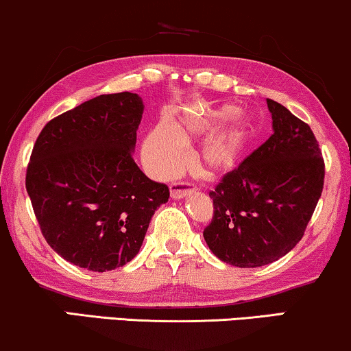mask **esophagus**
<instances>
[{"instance_id":"esophagus-1","label":"esophagus","mask_w":351,"mask_h":351,"mask_svg":"<svg viewBox=\"0 0 351 351\" xmlns=\"http://www.w3.org/2000/svg\"><path fill=\"white\" fill-rule=\"evenodd\" d=\"M194 187L191 184H186V182H175V184L170 186V195L175 200L184 199V197L194 194Z\"/></svg>"}]
</instances>
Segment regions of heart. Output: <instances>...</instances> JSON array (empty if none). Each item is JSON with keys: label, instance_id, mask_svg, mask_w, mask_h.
<instances>
[{"label": "heart", "instance_id": "heart-1", "mask_svg": "<svg viewBox=\"0 0 351 351\" xmlns=\"http://www.w3.org/2000/svg\"><path fill=\"white\" fill-rule=\"evenodd\" d=\"M253 117L234 105L191 108L173 125H157L143 143V160L152 175L173 176L186 164L182 145L206 136L195 152V167L206 176H219L237 164Z\"/></svg>", "mask_w": 351, "mask_h": 351}]
</instances>
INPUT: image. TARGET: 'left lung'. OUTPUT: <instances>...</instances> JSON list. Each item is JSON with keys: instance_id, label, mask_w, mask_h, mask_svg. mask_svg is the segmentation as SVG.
<instances>
[{"instance_id": "left-lung-1", "label": "left lung", "mask_w": 351, "mask_h": 351, "mask_svg": "<svg viewBox=\"0 0 351 351\" xmlns=\"http://www.w3.org/2000/svg\"><path fill=\"white\" fill-rule=\"evenodd\" d=\"M274 133L210 192L215 216L204 239L235 267H263L302 239L323 192L324 162L310 127L267 98Z\"/></svg>"}]
</instances>
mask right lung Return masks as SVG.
<instances>
[{
	"label": "right lung",
	"instance_id": "right-lung-1",
	"mask_svg": "<svg viewBox=\"0 0 351 351\" xmlns=\"http://www.w3.org/2000/svg\"><path fill=\"white\" fill-rule=\"evenodd\" d=\"M145 105L132 92L84 101L47 122L34 143L27 192L44 239L77 267L106 272L140 251L169 187L133 160Z\"/></svg>",
	"mask_w": 351,
	"mask_h": 351
}]
</instances>
